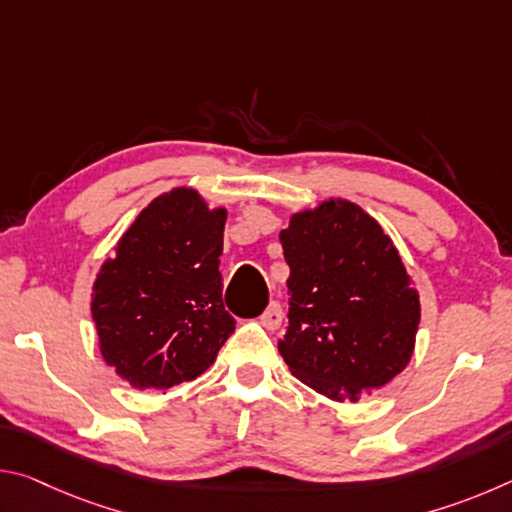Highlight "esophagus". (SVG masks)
I'll return each instance as SVG.
<instances>
[{
    "label": "esophagus",
    "instance_id": "esophagus-1",
    "mask_svg": "<svg viewBox=\"0 0 512 512\" xmlns=\"http://www.w3.org/2000/svg\"><path fill=\"white\" fill-rule=\"evenodd\" d=\"M282 318H284V314H282V305L280 302H271V305L266 307V311L262 316H259V323H262L266 329H277L282 325Z\"/></svg>",
    "mask_w": 512,
    "mask_h": 512
}]
</instances>
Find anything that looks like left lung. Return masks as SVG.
Instances as JSON below:
<instances>
[{"instance_id": "obj_1", "label": "left lung", "mask_w": 512, "mask_h": 512, "mask_svg": "<svg viewBox=\"0 0 512 512\" xmlns=\"http://www.w3.org/2000/svg\"><path fill=\"white\" fill-rule=\"evenodd\" d=\"M280 244L291 300L277 350L293 375L329 400L357 402L402 372L420 300L381 225L350 201H325L293 214Z\"/></svg>"}]
</instances>
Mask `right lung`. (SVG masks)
<instances>
[{
	"label": "right lung",
	"mask_w": 512,
	"mask_h": 512,
	"mask_svg": "<svg viewBox=\"0 0 512 512\" xmlns=\"http://www.w3.org/2000/svg\"><path fill=\"white\" fill-rule=\"evenodd\" d=\"M225 210L173 189L140 212L92 289L101 354L140 391H167L212 366L235 332L223 307Z\"/></svg>",
	"instance_id": "add662e5"
}]
</instances>
